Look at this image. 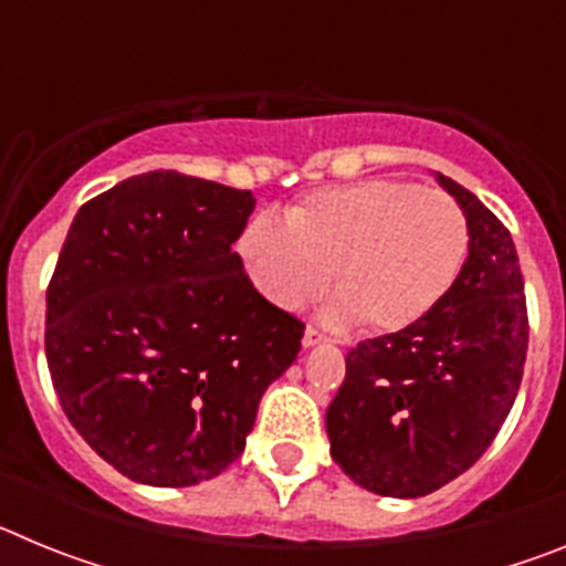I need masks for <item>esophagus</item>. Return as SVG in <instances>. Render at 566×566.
<instances>
[{"label":"esophagus","mask_w":566,"mask_h":566,"mask_svg":"<svg viewBox=\"0 0 566 566\" xmlns=\"http://www.w3.org/2000/svg\"><path fill=\"white\" fill-rule=\"evenodd\" d=\"M317 343H323V334H319L314 326H306V334H303V345H306V348H312V345H317Z\"/></svg>","instance_id":"obj_1"}]
</instances>
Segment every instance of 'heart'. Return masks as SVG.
Listing matches in <instances>:
<instances>
[{"mask_svg": "<svg viewBox=\"0 0 566 566\" xmlns=\"http://www.w3.org/2000/svg\"><path fill=\"white\" fill-rule=\"evenodd\" d=\"M468 221L451 195L408 181L323 189L286 212L258 214L240 258L280 308L317 303L337 274V319L377 334L417 326L448 297L468 260Z\"/></svg>", "mask_w": 566, "mask_h": 566, "instance_id": "heart-1", "label": "heart"}]
</instances>
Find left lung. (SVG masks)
<instances>
[{"label": "left lung", "mask_w": 566, "mask_h": 566, "mask_svg": "<svg viewBox=\"0 0 566 566\" xmlns=\"http://www.w3.org/2000/svg\"><path fill=\"white\" fill-rule=\"evenodd\" d=\"M468 221V260L417 326L363 339L326 413L332 457L359 488L428 496L462 476L496 439L527 357V300L507 227L448 175Z\"/></svg>", "instance_id": "obj_1"}]
</instances>
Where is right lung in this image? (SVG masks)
Returning a JSON list of instances; mask_svg holds the SVG:
<instances>
[{"label":"right lung","mask_w":566,"mask_h":566,"mask_svg":"<svg viewBox=\"0 0 566 566\" xmlns=\"http://www.w3.org/2000/svg\"><path fill=\"white\" fill-rule=\"evenodd\" d=\"M252 209L249 189L155 169L73 218L48 286L50 379L70 424L133 482L223 473L297 359L303 319L232 252Z\"/></svg>","instance_id":"1"}]
</instances>
